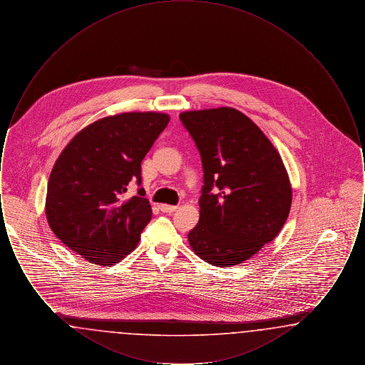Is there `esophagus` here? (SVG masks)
<instances>
[{"mask_svg": "<svg viewBox=\"0 0 365 365\" xmlns=\"http://www.w3.org/2000/svg\"><path fill=\"white\" fill-rule=\"evenodd\" d=\"M158 208H160L161 212H165V213H171V212H175V210L178 209V207H174V205H167V204H161Z\"/></svg>", "mask_w": 365, "mask_h": 365, "instance_id": "34e87169", "label": "esophagus"}]
</instances>
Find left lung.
Here are the masks:
<instances>
[{"label": "left lung", "instance_id": "obj_1", "mask_svg": "<svg viewBox=\"0 0 365 365\" xmlns=\"http://www.w3.org/2000/svg\"><path fill=\"white\" fill-rule=\"evenodd\" d=\"M179 118L204 168L200 220L187 235L191 249L215 267L238 265L274 241L287 220L293 191L283 160L235 108L186 110Z\"/></svg>", "mask_w": 365, "mask_h": 365}]
</instances>
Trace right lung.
Returning a JSON list of instances; mask_svg holds the SVG:
<instances>
[{"label": "right lung", "mask_w": 365, "mask_h": 365, "mask_svg": "<svg viewBox=\"0 0 365 365\" xmlns=\"http://www.w3.org/2000/svg\"><path fill=\"white\" fill-rule=\"evenodd\" d=\"M168 122L167 113L123 112L88 124L63 149L49 176L45 215L72 252L109 267L137 247L152 207L124 192L131 180L140 185V161Z\"/></svg>", "instance_id": "obj_1"}]
</instances>
